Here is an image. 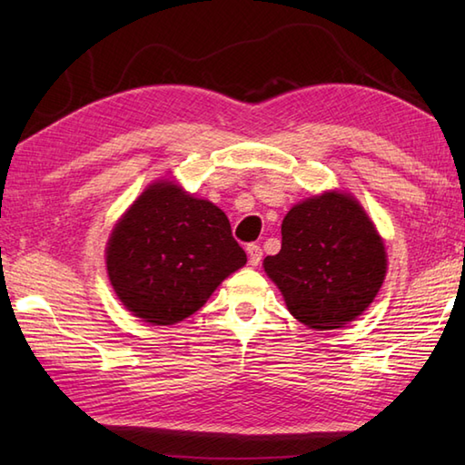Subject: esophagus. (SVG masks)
I'll return each instance as SVG.
<instances>
[{
  "label": "esophagus",
  "instance_id": "esophagus-1",
  "mask_svg": "<svg viewBox=\"0 0 465 465\" xmlns=\"http://www.w3.org/2000/svg\"><path fill=\"white\" fill-rule=\"evenodd\" d=\"M248 258H250V265H260V262H262V258H263V252H262V248L258 243H250L248 245Z\"/></svg>",
  "mask_w": 465,
  "mask_h": 465
}]
</instances>
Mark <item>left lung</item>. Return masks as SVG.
Wrapping results in <instances>:
<instances>
[{"instance_id": "8db88e82", "label": "left lung", "mask_w": 465, "mask_h": 465, "mask_svg": "<svg viewBox=\"0 0 465 465\" xmlns=\"http://www.w3.org/2000/svg\"><path fill=\"white\" fill-rule=\"evenodd\" d=\"M295 320L312 330L343 328L378 295L388 255L351 193L323 192L293 205L282 223V250L263 260Z\"/></svg>"}]
</instances>
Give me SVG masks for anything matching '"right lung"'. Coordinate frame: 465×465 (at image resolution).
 I'll return each instance as SVG.
<instances>
[{
  "label": "right lung",
  "instance_id": "1",
  "mask_svg": "<svg viewBox=\"0 0 465 465\" xmlns=\"http://www.w3.org/2000/svg\"><path fill=\"white\" fill-rule=\"evenodd\" d=\"M245 262L220 207L163 180L122 215L105 250L117 298L153 325L190 318Z\"/></svg>",
  "mask_w": 465,
  "mask_h": 465
}]
</instances>
